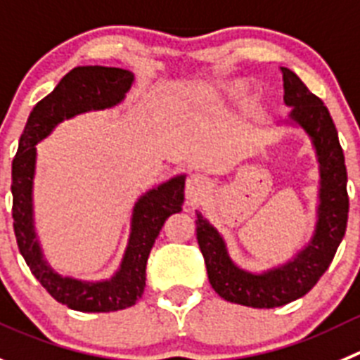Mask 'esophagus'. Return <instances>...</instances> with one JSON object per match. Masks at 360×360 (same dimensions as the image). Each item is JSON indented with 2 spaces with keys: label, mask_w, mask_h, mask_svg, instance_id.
<instances>
[{
  "label": "esophagus",
  "mask_w": 360,
  "mask_h": 360,
  "mask_svg": "<svg viewBox=\"0 0 360 360\" xmlns=\"http://www.w3.org/2000/svg\"><path fill=\"white\" fill-rule=\"evenodd\" d=\"M207 188H210V184H207L206 177L195 174V176H190L186 179V184H184V195H186V199L190 200V202H199V200H202L204 197H206Z\"/></svg>",
  "instance_id": "34e87169"
}]
</instances>
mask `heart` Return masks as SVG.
Here are the masks:
<instances>
[{"mask_svg": "<svg viewBox=\"0 0 360 360\" xmlns=\"http://www.w3.org/2000/svg\"><path fill=\"white\" fill-rule=\"evenodd\" d=\"M245 89H247V83L243 79H233V82L226 83H211V85H204L197 89L193 92V99L199 104H204V106L221 104L243 94Z\"/></svg>", "mask_w": 360, "mask_h": 360, "instance_id": "heart-1", "label": "heart"}]
</instances>
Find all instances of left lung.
I'll list each match as a JSON object with an SVG mask.
<instances>
[{
  "instance_id": "8db88e82",
  "label": "left lung",
  "mask_w": 360,
  "mask_h": 360,
  "mask_svg": "<svg viewBox=\"0 0 360 360\" xmlns=\"http://www.w3.org/2000/svg\"><path fill=\"white\" fill-rule=\"evenodd\" d=\"M282 79L284 103L291 108L288 124L304 129L320 165L316 227L312 238L288 263L254 274L231 259L226 240L202 213H197L195 220L197 241L213 290L224 300L256 309L281 307L309 293L330 266L348 221L347 165L334 120L323 101L293 70L282 67Z\"/></svg>"
}]
</instances>
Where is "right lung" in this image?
<instances>
[{"mask_svg": "<svg viewBox=\"0 0 360 360\" xmlns=\"http://www.w3.org/2000/svg\"><path fill=\"white\" fill-rule=\"evenodd\" d=\"M134 82L133 72L119 67L83 65L67 72L49 96L35 104L12 161L13 233L21 256L37 281L60 304L82 312L120 311L142 298L146 266L154 241L170 214L184 202V179L176 176L146 191L134 202L126 252L115 274L106 281H79L56 274L44 259L33 220V177L37 143L60 122L92 110L113 108L122 103Z\"/></svg>", "mask_w": 360, "mask_h": 360, "instance_id": "1", "label": "right lung"}]
</instances>
